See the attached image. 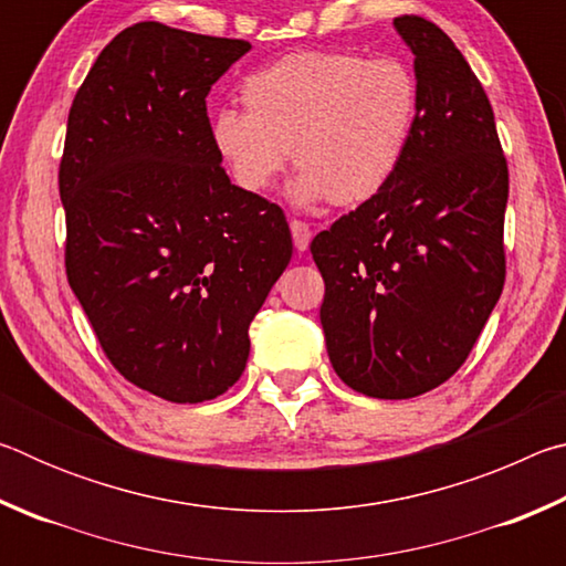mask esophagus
Wrapping results in <instances>:
<instances>
[{"instance_id":"obj_1","label":"esophagus","mask_w":566,"mask_h":566,"mask_svg":"<svg viewBox=\"0 0 566 566\" xmlns=\"http://www.w3.org/2000/svg\"><path fill=\"white\" fill-rule=\"evenodd\" d=\"M292 239H294V247L296 252H304L306 247H310V239H312V229L306 222H300V219H292Z\"/></svg>"}]
</instances>
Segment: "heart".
Returning <instances> with one entry per match:
<instances>
[{"label": "heart", "mask_w": 566, "mask_h": 566, "mask_svg": "<svg viewBox=\"0 0 566 566\" xmlns=\"http://www.w3.org/2000/svg\"><path fill=\"white\" fill-rule=\"evenodd\" d=\"M242 99L247 112L222 109L212 119V145L239 187L270 189L292 149L296 202L357 207L405 165L421 87L399 56L306 50L249 74Z\"/></svg>", "instance_id": "1"}]
</instances>
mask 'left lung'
<instances>
[{
  "instance_id": "8db88e82",
  "label": "left lung",
  "mask_w": 566,
  "mask_h": 566,
  "mask_svg": "<svg viewBox=\"0 0 566 566\" xmlns=\"http://www.w3.org/2000/svg\"><path fill=\"white\" fill-rule=\"evenodd\" d=\"M421 109L409 155L375 199L312 239L334 371L375 399H409L462 367L500 300L510 169L490 97L454 42L395 19Z\"/></svg>"
}]
</instances>
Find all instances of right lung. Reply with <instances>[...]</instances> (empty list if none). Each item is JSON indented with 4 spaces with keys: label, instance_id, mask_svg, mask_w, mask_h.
Masks as SVG:
<instances>
[{
    "label": "right lung",
    "instance_id": "1",
    "mask_svg": "<svg viewBox=\"0 0 566 566\" xmlns=\"http://www.w3.org/2000/svg\"><path fill=\"white\" fill-rule=\"evenodd\" d=\"M249 50L132 24L66 119V280L114 369L177 405L242 377L249 324L292 260L282 207L234 187L212 145L207 94Z\"/></svg>",
    "mask_w": 566,
    "mask_h": 566
}]
</instances>
